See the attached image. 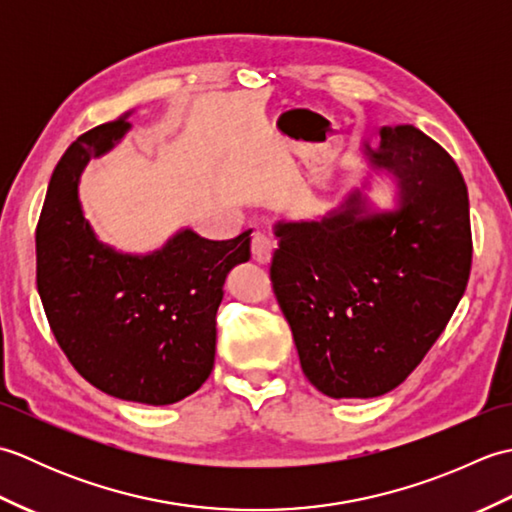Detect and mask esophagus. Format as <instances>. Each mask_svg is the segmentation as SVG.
I'll return each mask as SVG.
<instances>
[{
  "instance_id": "34e87169",
  "label": "esophagus",
  "mask_w": 512,
  "mask_h": 512,
  "mask_svg": "<svg viewBox=\"0 0 512 512\" xmlns=\"http://www.w3.org/2000/svg\"><path fill=\"white\" fill-rule=\"evenodd\" d=\"M250 248H253V257H255V262H259V264H268L270 259H273L275 239L270 237V235H266V233H262V231H257V233L253 235V242H250Z\"/></svg>"
}]
</instances>
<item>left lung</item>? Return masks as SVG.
<instances>
[{"label":"left lung","mask_w":512,"mask_h":512,"mask_svg":"<svg viewBox=\"0 0 512 512\" xmlns=\"http://www.w3.org/2000/svg\"><path fill=\"white\" fill-rule=\"evenodd\" d=\"M394 180V209L363 189L317 220L277 222L270 279L301 369L330 398L398 387L438 341L471 273L469 193L453 158L413 125L363 143Z\"/></svg>","instance_id":"obj_1"}]
</instances>
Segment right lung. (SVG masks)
<instances>
[{"mask_svg": "<svg viewBox=\"0 0 512 512\" xmlns=\"http://www.w3.org/2000/svg\"><path fill=\"white\" fill-rule=\"evenodd\" d=\"M129 116L76 138L54 169L37 224V290L76 372L114 398L160 407L209 378L224 281L250 259L253 231L217 242L180 228L147 255L101 242L83 215L81 173L121 143Z\"/></svg>", "mask_w": 512, "mask_h": 512, "instance_id": "add662e5", "label": "right lung"}]
</instances>
